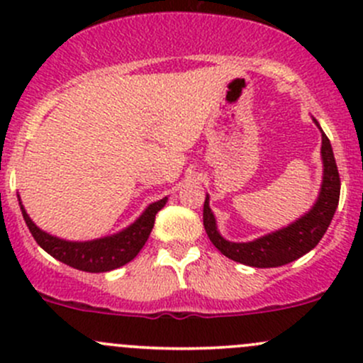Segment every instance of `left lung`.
<instances>
[{"label":"left lung","instance_id":"left-lung-1","mask_svg":"<svg viewBox=\"0 0 363 363\" xmlns=\"http://www.w3.org/2000/svg\"><path fill=\"white\" fill-rule=\"evenodd\" d=\"M314 123L318 124V121ZM321 158H323V182H321L320 196L313 208L286 228L259 237L252 242H230L219 235L207 196L203 203V226L211 242L233 262L258 267V269L286 265L316 247L334 218L340 195V179L334 151L323 131H321Z\"/></svg>","mask_w":363,"mask_h":363}]
</instances>
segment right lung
<instances>
[{
	"instance_id": "obj_1",
	"label": "right lung",
	"mask_w": 363,
	"mask_h": 363,
	"mask_svg": "<svg viewBox=\"0 0 363 363\" xmlns=\"http://www.w3.org/2000/svg\"><path fill=\"white\" fill-rule=\"evenodd\" d=\"M164 203H167V199L149 205L144 214L123 232L104 237V239L87 240V242H69V240L49 235L31 221L23 205L21 208H23V218L31 235L35 237L38 246L50 256L84 272H108V270L126 265L140 252L151 235L156 214L164 207Z\"/></svg>"
}]
</instances>
